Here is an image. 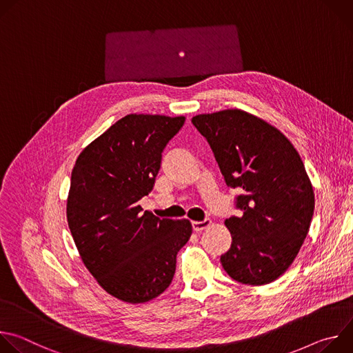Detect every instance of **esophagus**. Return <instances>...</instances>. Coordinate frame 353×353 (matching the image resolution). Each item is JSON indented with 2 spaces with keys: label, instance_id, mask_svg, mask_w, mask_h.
I'll list each match as a JSON object with an SVG mask.
<instances>
[{
  "label": "esophagus",
  "instance_id": "obj_1",
  "mask_svg": "<svg viewBox=\"0 0 353 353\" xmlns=\"http://www.w3.org/2000/svg\"><path fill=\"white\" fill-rule=\"evenodd\" d=\"M211 225V221L210 219H205V221H201V222H192V230L194 232H201V230H204V229H207L208 226Z\"/></svg>",
  "mask_w": 353,
  "mask_h": 353
}]
</instances>
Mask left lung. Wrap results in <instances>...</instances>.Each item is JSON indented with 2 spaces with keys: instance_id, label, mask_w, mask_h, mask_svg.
Listing matches in <instances>:
<instances>
[{
  "instance_id": "obj_1",
  "label": "left lung",
  "mask_w": 353,
  "mask_h": 353,
  "mask_svg": "<svg viewBox=\"0 0 353 353\" xmlns=\"http://www.w3.org/2000/svg\"><path fill=\"white\" fill-rule=\"evenodd\" d=\"M208 141L239 216L225 225L232 245L221 256L228 275L245 285L278 279L303 244L314 212V192L297 150L267 121L239 109L192 117Z\"/></svg>"
}]
</instances>
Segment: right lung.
Instances as JSON below:
<instances>
[{"instance_id": "obj_1", "label": "right lung", "mask_w": 353, "mask_h": 353, "mask_svg": "<svg viewBox=\"0 0 353 353\" xmlns=\"http://www.w3.org/2000/svg\"><path fill=\"white\" fill-rule=\"evenodd\" d=\"M184 121L128 114L82 150L71 173L67 219L79 256L97 283L127 303H145L169 288L192 233L190 221L159 219L138 205Z\"/></svg>"}]
</instances>
